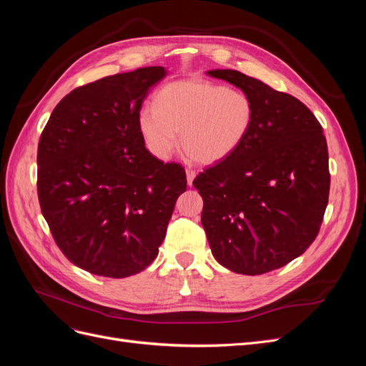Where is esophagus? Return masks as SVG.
I'll use <instances>...</instances> for the list:
<instances>
[{
	"label": "esophagus",
	"instance_id": "34e87169",
	"mask_svg": "<svg viewBox=\"0 0 366 366\" xmlns=\"http://www.w3.org/2000/svg\"><path fill=\"white\" fill-rule=\"evenodd\" d=\"M194 179H195V171H192V169H186V180H187V184H192V182H194Z\"/></svg>",
	"mask_w": 366,
	"mask_h": 366
}]
</instances>
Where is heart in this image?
<instances>
[{
	"label": "heart",
	"mask_w": 366,
	"mask_h": 366,
	"mask_svg": "<svg viewBox=\"0 0 366 366\" xmlns=\"http://www.w3.org/2000/svg\"><path fill=\"white\" fill-rule=\"evenodd\" d=\"M253 119V102L244 92L203 79H183L162 86L154 108L140 109L139 131L157 160L171 157L180 132L187 156L214 164L242 145Z\"/></svg>",
	"instance_id": "1"
}]
</instances>
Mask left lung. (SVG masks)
<instances>
[{
  "instance_id": "obj_1",
  "label": "left lung",
  "mask_w": 366,
  "mask_h": 366,
  "mask_svg": "<svg viewBox=\"0 0 366 366\" xmlns=\"http://www.w3.org/2000/svg\"><path fill=\"white\" fill-rule=\"evenodd\" d=\"M244 92L254 119L242 145L200 172L202 224L226 269L262 274L302 254L328 204V149L322 127L296 97L237 70H210Z\"/></svg>"
}]
</instances>
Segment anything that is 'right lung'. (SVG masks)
<instances>
[{"label": "right lung", "instance_id": "1", "mask_svg": "<svg viewBox=\"0 0 366 366\" xmlns=\"http://www.w3.org/2000/svg\"><path fill=\"white\" fill-rule=\"evenodd\" d=\"M164 67L107 76L53 109L38 145V198L58 247L74 265L127 278L159 254L177 198L179 163L145 148L139 113Z\"/></svg>", "mask_w": 366, "mask_h": 366}]
</instances>
